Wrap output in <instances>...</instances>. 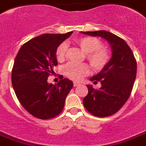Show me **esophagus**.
Listing matches in <instances>:
<instances>
[{"instance_id": "1", "label": "esophagus", "mask_w": 146, "mask_h": 146, "mask_svg": "<svg viewBox=\"0 0 146 146\" xmlns=\"http://www.w3.org/2000/svg\"><path fill=\"white\" fill-rule=\"evenodd\" d=\"M73 84H74V86H77L80 84V83H78V82H74Z\"/></svg>"}]
</instances>
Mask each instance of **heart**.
<instances>
[{
    "label": "heart",
    "instance_id": "obj_1",
    "mask_svg": "<svg viewBox=\"0 0 146 146\" xmlns=\"http://www.w3.org/2000/svg\"><path fill=\"white\" fill-rule=\"evenodd\" d=\"M76 42L81 50L86 53V57L93 69L99 71L108 64L110 59L108 50L102 47V42L94 37H84L78 38ZM67 44H60L56 50V58L58 62H62L66 58ZM90 68L86 63L74 64L69 63L65 67L64 74L73 80H80L89 74Z\"/></svg>",
    "mask_w": 146,
    "mask_h": 146
}]
</instances>
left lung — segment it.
I'll list each match as a JSON object with an SVG mask.
<instances>
[{"mask_svg": "<svg viewBox=\"0 0 146 146\" xmlns=\"http://www.w3.org/2000/svg\"><path fill=\"white\" fill-rule=\"evenodd\" d=\"M91 36H99L110 45L112 56L108 64L96 75L90 78L102 86L95 90L86 85L88 94L83 103L88 112L97 117H107L115 113L127 102L137 75V61L125 40L105 31L81 32Z\"/></svg>", "mask_w": 146, "mask_h": 146, "instance_id": "8db88e82", "label": "left lung"}]
</instances>
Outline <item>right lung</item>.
Listing matches in <instances>:
<instances>
[{
	"label": "right lung",
	"mask_w": 146,
	"mask_h": 146,
	"mask_svg": "<svg viewBox=\"0 0 146 146\" xmlns=\"http://www.w3.org/2000/svg\"><path fill=\"white\" fill-rule=\"evenodd\" d=\"M72 33L38 36L25 43L17 54L12 71L13 89L23 108L38 119L59 115L73 87V82L63 77L57 84L48 82L54 66L58 63L56 48Z\"/></svg>",
	"instance_id": "right-lung-1"
}]
</instances>
